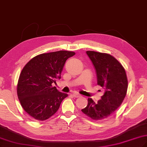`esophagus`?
Returning <instances> with one entry per match:
<instances>
[{
  "instance_id": "34e87169",
  "label": "esophagus",
  "mask_w": 147,
  "mask_h": 147,
  "mask_svg": "<svg viewBox=\"0 0 147 147\" xmlns=\"http://www.w3.org/2000/svg\"><path fill=\"white\" fill-rule=\"evenodd\" d=\"M72 95H73V96L74 97H79L81 96V95L80 94L76 93V92H73V93L72 94Z\"/></svg>"
}]
</instances>
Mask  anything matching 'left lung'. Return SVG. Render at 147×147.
Listing matches in <instances>:
<instances>
[{
    "label": "left lung",
    "mask_w": 147,
    "mask_h": 147,
    "mask_svg": "<svg viewBox=\"0 0 147 147\" xmlns=\"http://www.w3.org/2000/svg\"><path fill=\"white\" fill-rule=\"evenodd\" d=\"M96 70L97 84L105 89L97 102L88 98V104L81 111L93 120L109 117L122 103L127 94L128 81L125 71L112 56L102 53L86 51Z\"/></svg>",
    "instance_id": "8db88e82"
}]
</instances>
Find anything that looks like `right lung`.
<instances>
[{"instance_id": "add662e5", "label": "right lung", "mask_w": 147, "mask_h": 147, "mask_svg": "<svg viewBox=\"0 0 147 147\" xmlns=\"http://www.w3.org/2000/svg\"><path fill=\"white\" fill-rule=\"evenodd\" d=\"M73 51H59L38 55L22 69L17 84V95L24 111L36 120H45L57 112L67 94L53 84L61 79L66 60Z\"/></svg>"}]
</instances>
